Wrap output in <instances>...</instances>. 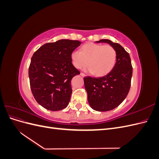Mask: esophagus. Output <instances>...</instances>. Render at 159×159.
Here are the masks:
<instances>
[{"label":"esophagus","mask_w":159,"mask_h":159,"mask_svg":"<svg viewBox=\"0 0 159 159\" xmlns=\"http://www.w3.org/2000/svg\"><path fill=\"white\" fill-rule=\"evenodd\" d=\"M80 75H81V76H82V77H85V74H84V73H82V72H81V73H80Z\"/></svg>","instance_id":"esophagus-1"}]
</instances>
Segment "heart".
<instances>
[{
    "label": "heart",
    "mask_w": 159,
    "mask_h": 159,
    "mask_svg": "<svg viewBox=\"0 0 159 159\" xmlns=\"http://www.w3.org/2000/svg\"><path fill=\"white\" fill-rule=\"evenodd\" d=\"M117 56V52L112 46L88 43L81 47V51L72 52L71 60L77 69L84 68L88 62L87 70L95 76L102 77L113 69Z\"/></svg>",
    "instance_id": "b5f03b06"
}]
</instances>
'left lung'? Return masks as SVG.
Returning a JSON list of instances; mask_svg holds the SVG:
<instances>
[{
    "label": "left lung",
    "mask_w": 159,
    "mask_h": 159,
    "mask_svg": "<svg viewBox=\"0 0 159 159\" xmlns=\"http://www.w3.org/2000/svg\"><path fill=\"white\" fill-rule=\"evenodd\" d=\"M106 42L117 52V61L109 74L101 78H84L91 108L98 111H107L121 104L131 88L133 67L129 53L118 43L103 39L96 42Z\"/></svg>",
    "instance_id": "8db88e82"
}]
</instances>
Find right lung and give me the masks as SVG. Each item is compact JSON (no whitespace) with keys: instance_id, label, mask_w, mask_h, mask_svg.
I'll use <instances>...</instances> for the list:
<instances>
[{"instance_id":"add662e5","label":"right lung","mask_w":159,"mask_h":159,"mask_svg":"<svg viewBox=\"0 0 159 159\" xmlns=\"http://www.w3.org/2000/svg\"><path fill=\"white\" fill-rule=\"evenodd\" d=\"M78 40H60L42 46L32 57L28 70L32 93L36 102L50 111L66 108L71 98V80L80 71L72 64L71 54Z\"/></svg>"}]
</instances>
